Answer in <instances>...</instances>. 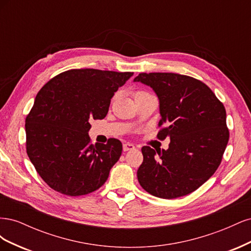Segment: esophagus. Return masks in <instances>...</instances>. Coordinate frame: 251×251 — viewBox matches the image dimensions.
Instances as JSON below:
<instances>
[{"mask_svg": "<svg viewBox=\"0 0 251 251\" xmlns=\"http://www.w3.org/2000/svg\"><path fill=\"white\" fill-rule=\"evenodd\" d=\"M123 149H124V151H133V150H135V146H134V144H132V143H125V144H124V147H123Z\"/></svg>", "mask_w": 251, "mask_h": 251, "instance_id": "obj_1", "label": "esophagus"}]
</instances>
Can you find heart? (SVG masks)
<instances>
[{
	"mask_svg": "<svg viewBox=\"0 0 251 251\" xmlns=\"http://www.w3.org/2000/svg\"><path fill=\"white\" fill-rule=\"evenodd\" d=\"M141 93H146V92H144V91H136V92L134 93V96L138 95V94H141Z\"/></svg>",
	"mask_w": 251,
	"mask_h": 251,
	"instance_id": "1",
	"label": "heart"
}]
</instances>
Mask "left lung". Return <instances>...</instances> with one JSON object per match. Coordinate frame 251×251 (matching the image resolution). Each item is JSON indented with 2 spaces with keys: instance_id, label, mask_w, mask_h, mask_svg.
Here are the masks:
<instances>
[{
  "instance_id": "8db88e82",
  "label": "left lung",
  "mask_w": 251,
  "mask_h": 251,
  "mask_svg": "<svg viewBox=\"0 0 251 251\" xmlns=\"http://www.w3.org/2000/svg\"><path fill=\"white\" fill-rule=\"evenodd\" d=\"M134 81L153 88L160 102L157 138L170 137L168 150L141 149L137 178L144 191L162 199L193 193L222 161L229 130L226 111L211 89L177 73H139Z\"/></svg>"
}]
</instances>
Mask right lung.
Instances as JSON below:
<instances>
[{"label":"right lung","mask_w":251,"mask_h":251,"mask_svg":"<svg viewBox=\"0 0 251 251\" xmlns=\"http://www.w3.org/2000/svg\"><path fill=\"white\" fill-rule=\"evenodd\" d=\"M133 72L71 69L51 78L26 117V151L55 192L76 197L104 184L123 151L115 138L91 143L92 119H103L111 98Z\"/></svg>","instance_id":"add662e5"}]
</instances>
